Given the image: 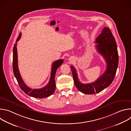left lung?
<instances>
[{"mask_svg":"<svg viewBox=\"0 0 131 131\" xmlns=\"http://www.w3.org/2000/svg\"><path fill=\"white\" fill-rule=\"evenodd\" d=\"M95 42L97 43L96 47L98 52L103 56L107 64L106 71L101 77L94 82L82 83L79 80L75 68L70 66L74 84L79 91L86 94H95L109 86L115 78L119 63L117 43L108 27L104 28Z\"/></svg>","mask_w":131,"mask_h":131,"instance_id":"left-lung-1","label":"left lung"}]
</instances>
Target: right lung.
I'll use <instances>...</instances> for the list:
<instances>
[{
    "mask_svg": "<svg viewBox=\"0 0 131 131\" xmlns=\"http://www.w3.org/2000/svg\"><path fill=\"white\" fill-rule=\"evenodd\" d=\"M21 37V33H20L17 37L16 42L14 44L13 49V70L17 81L22 90L28 95L38 99H42L50 96L53 94L56 88L55 82V76L58 68L63 64V59L59 60L54 62L52 65L50 79L48 84L45 87L38 89H32L25 84L23 81L19 72L17 65V42L20 40Z\"/></svg>",
    "mask_w": 131,
    "mask_h": 131,
    "instance_id": "1",
    "label": "right lung"
}]
</instances>
